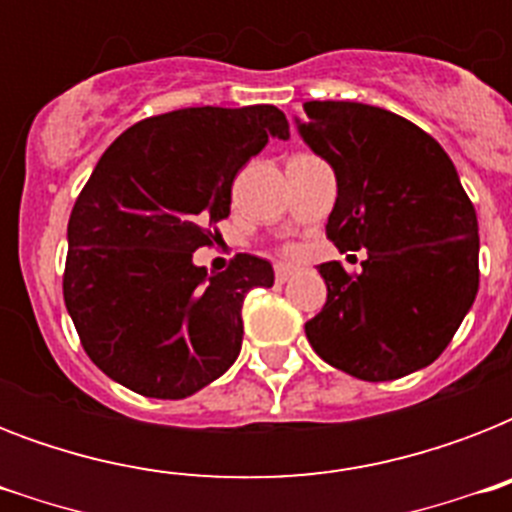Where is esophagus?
<instances>
[{
	"label": "esophagus",
	"mask_w": 512,
	"mask_h": 512,
	"mask_svg": "<svg viewBox=\"0 0 512 512\" xmlns=\"http://www.w3.org/2000/svg\"><path fill=\"white\" fill-rule=\"evenodd\" d=\"M292 273H295V265H287V263L276 265V281H279V284H284Z\"/></svg>",
	"instance_id": "34e87169"
}]
</instances>
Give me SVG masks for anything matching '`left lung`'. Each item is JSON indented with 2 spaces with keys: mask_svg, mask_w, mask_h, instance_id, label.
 Here are the masks:
<instances>
[{
  "mask_svg": "<svg viewBox=\"0 0 512 512\" xmlns=\"http://www.w3.org/2000/svg\"><path fill=\"white\" fill-rule=\"evenodd\" d=\"M300 135L337 175L327 239L366 247L361 273L324 263L327 303L305 324L313 350L366 382L433 364L478 292V220L446 151L385 108L305 103Z\"/></svg>",
  "mask_w": 512,
  "mask_h": 512,
  "instance_id": "8db88e82",
  "label": "left lung"
}]
</instances>
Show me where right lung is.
Here are the masks:
<instances>
[{
    "instance_id": "right-lung-1",
    "label": "right lung",
    "mask_w": 512,
    "mask_h": 512,
    "mask_svg": "<svg viewBox=\"0 0 512 512\" xmlns=\"http://www.w3.org/2000/svg\"><path fill=\"white\" fill-rule=\"evenodd\" d=\"M289 138L276 106L180 108L132 124L100 156L68 217L63 300L100 372L148 398H185L236 361L241 305L273 268L236 255L207 276L233 177Z\"/></svg>"
}]
</instances>
